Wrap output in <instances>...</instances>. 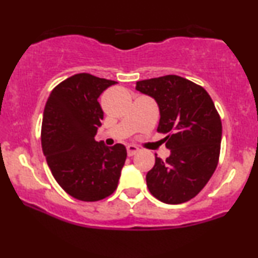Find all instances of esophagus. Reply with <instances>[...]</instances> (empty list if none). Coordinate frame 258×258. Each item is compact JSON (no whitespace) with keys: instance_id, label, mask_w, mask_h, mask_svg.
I'll return each instance as SVG.
<instances>
[{"instance_id":"esophagus-1","label":"esophagus","mask_w":258,"mask_h":258,"mask_svg":"<svg viewBox=\"0 0 258 258\" xmlns=\"http://www.w3.org/2000/svg\"><path fill=\"white\" fill-rule=\"evenodd\" d=\"M139 148L137 146H135V144H128L127 146V154H128V156H133L135 154H137L139 152Z\"/></svg>"}]
</instances>
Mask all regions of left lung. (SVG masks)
<instances>
[{"label":"left lung","instance_id":"1","mask_svg":"<svg viewBox=\"0 0 258 258\" xmlns=\"http://www.w3.org/2000/svg\"><path fill=\"white\" fill-rule=\"evenodd\" d=\"M136 90L156 100L160 110L158 132L171 150L166 160L155 155L147 173V185L165 204L193 199L218 164L222 139L221 117L207 92L177 75L138 81Z\"/></svg>","mask_w":258,"mask_h":258}]
</instances>
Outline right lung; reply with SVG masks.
<instances>
[{
  "label": "right lung",
  "mask_w": 258,
  "mask_h": 258,
  "mask_svg": "<svg viewBox=\"0 0 258 258\" xmlns=\"http://www.w3.org/2000/svg\"><path fill=\"white\" fill-rule=\"evenodd\" d=\"M117 84L76 74L53 88L43 111L41 143L58 184L82 201H98L116 190L127 156L123 144L106 147L94 136L102 125L98 98Z\"/></svg>",
  "instance_id": "obj_1"
}]
</instances>
